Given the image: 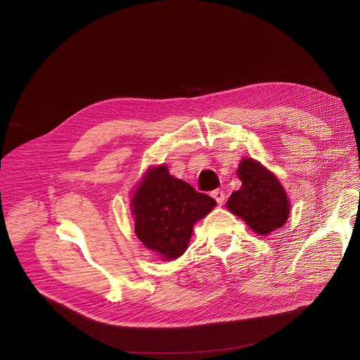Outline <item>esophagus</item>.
I'll return each instance as SVG.
<instances>
[{
    "label": "esophagus",
    "instance_id": "1",
    "mask_svg": "<svg viewBox=\"0 0 360 360\" xmlns=\"http://www.w3.org/2000/svg\"><path fill=\"white\" fill-rule=\"evenodd\" d=\"M212 197L217 201V204H223V201H224V193L221 190H214L212 193Z\"/></svg>",
    "mask_w": 360,
    "mask_h": 360
}]
</instances>
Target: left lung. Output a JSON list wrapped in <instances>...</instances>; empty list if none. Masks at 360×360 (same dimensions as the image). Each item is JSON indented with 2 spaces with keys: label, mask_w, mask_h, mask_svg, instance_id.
Wrapping results in <instances>:
<instances>
[{
  "label": "left lung",
  "mask_w": 360,
  "mask_h": 360,
  "mask_svg": "<svg viewBox=\"0 0 360 360\" xmlns=\"http://www.w3.org/2000/svg\"><path fill=\"white\" fill-rule=\"evenodd\" d=\"M242 186L232 193L228 209L258 235H270L286 223L290 201L278 179L254 159H242L238 167Z\"/></svg>",
  "instance_id": "obj_1"
}]
</instances>
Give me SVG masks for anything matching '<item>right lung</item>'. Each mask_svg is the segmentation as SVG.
Returning a JSON list of instances; mask_svg holds the SVG:
<instances>
[{
  "instance_id": "right-lung-1",
  "label": "right lung",
  "mask_w": 360,
  "mask_h": 360,
  "mask_svg": "<svg viewBox=\"0 0 360 360\" xmlns=\"http://www.w3.org/2000/svg\"><path fill=\"white\" fill-rule=\"evenodd\" d=\"M131 205L136 235L144 247L163 259H174L186 251L195 221L209 214L216 201L162 165L148 169Z\"/></svg>"
}]
</instances>
